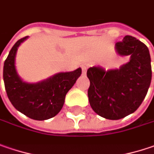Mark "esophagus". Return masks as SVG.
Masks as SVG:
<instances>
[{"label":"esophagus","instance_id":"34e87169","mask_svg":"<svg viewBox=\"0 0 154 154\" xmlns=\"http://www.w3.org/2000/svg\"><path fill=\"white\" fill-rule=\"evenodd\" d=\"M81 66V70H82V74H83V75H85V74L87 73V70H88V66L86 65V64H82Z\"/></svg>","mask_w":154,"mask_h":154}]
</instances>
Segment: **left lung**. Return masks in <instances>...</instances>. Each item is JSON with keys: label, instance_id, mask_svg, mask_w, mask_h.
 <instances>
[{"label": "left lung", "instance_id": "8db88e82", "mask_svg": "<svg viewBox=\"0 0 154 154\" xmlns=\"http://www.w3.org/2000/svg\"><path fill=\"white\" fill-rule=\"evenodd\" d=\"M115 49L120 56L129 55L130 60L119 69L106 71L93 66L87 72L91 107L98 115L112 120L122 119L139 108L152 80L150 54L144 43L126 35L115 44Z\"/></svg>", "mask_w": 154, "mask_h": 154}]
</instances>
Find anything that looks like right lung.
I'll use <instances>...</instances> for the list:
<instances>
[{
    "instance_id": "right-lung-1",
    "label": "right lung",
    "mask_w": 154,
    "mask_h": 154,
    "mask_svg": "<svg viewBox=\"0 0 154 154\" xmlns=\"http://www.w3.org/2000/svg\"><path fill=\"white\" fill-rule=\"evenodd\" d=\"M27 36L15 43L3 66V80L8 97L15 109L35 120L54 117L61 110L66 93L81 76V68L73 72L58 73L37 83L23 81L15 68V55L19 46Z\"/></svg>"
}]
</instances>
